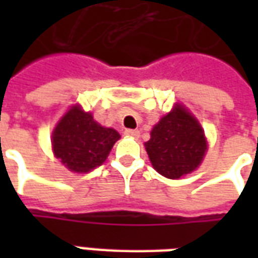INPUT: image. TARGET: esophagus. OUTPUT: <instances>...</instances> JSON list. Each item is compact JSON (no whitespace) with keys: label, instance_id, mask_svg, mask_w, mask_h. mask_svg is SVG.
Listing matches in <instances>:
<instances>
[{"label":"esophagus","instance_id":"34e87169","mask_svg":"<svg viewBox=\"0 0 258 258\" xmlns=\"http://www.w3.org/2000/svg\"><path fill=\"white\" fill-rule=\"evenodd\" d=\"M124 134L127 135V137L137 138V137H140V131H138V130H125V131H124Z\"/></svg>","mask_w":258,"mask_h":258}]
</instances>
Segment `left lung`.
Masks as SVG:
<instances>
[{
    "instance_id": "8db88e82",
    "label": "left lung",
    "mask_w": 258,
    "mask_h": 258,
    "mask_svg": "<svg viewBox=\"0 0 258 258\" xmlns=\"http://www.w3.org/2000/svg\"><path fill=\"white\" fill-rule=\"evenodd\" d=\"M145 148L157 173L178 179L199 167L207 142L199 121L177 105L153 127Z\"/></svg>"
}]
</instances>
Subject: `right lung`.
<instances>
[{
	"instance_id": "obj_1",
	"label": "right lung",
	"mask_w": 258,
	"mask_h": 258,
	"mask_svg": "<svg viewBox=\"0 0 258 258\" xmlns=\"http://www.w3.org/2000/svg\"><path fill=\"white\" fill-rule=\"evenodd\" d=\"M118 138L116 130L102 127L91 113L73 106L53 130V153L70 171L88 173L106 160Z\"/></svg>"
}]
</instances>
